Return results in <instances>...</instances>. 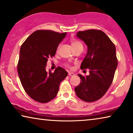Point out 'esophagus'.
<instances>
[{"instance_id": "1", "label": "esophagus", "mask_w": 133, "mask_h": 133, "mask_svg": "<svg viewBox=\"0 0 133 133\" xmlns=\"http://www.w3.org/2000/svg\"><path fill=\"white\" fill-rule=\"evenodd\" d=\"M68 75H69V76H74L75 74L73 72H68Z\"/></svg>"}]
</instances>
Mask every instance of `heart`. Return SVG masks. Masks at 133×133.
<instances>
[{"mask_svg": "<svg viewBox=\"0 0 133 133\" xmlns=\"http://www.w3.org/2000/svg\"><path fill=\"white\" fill-rule=\"evenodd\" d=\"M71 46H72V48L74 50H76L77 49H78L79 48H81V47H83V44H81V43L80 42H79V41L77 39H71ZM60 48V46H58V49H57V52L59 50V49ZM65 66H66V67H70V66H69V65L68 64H66L65 65Z\"/></svg>", "mask_w": 133, "mask_h": 133, "instance_id": "obj_1", "label": "heart"}]
</instances>
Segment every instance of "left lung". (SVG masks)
I'll return each instance as SVG.
<instances>
[{"label":"left lung","mask_w":133,"mask_h":133,"mask_svg":"<svg viewBox=\"0 0 133 133\" xmlns=\"http://www.w3.org/2000/svg\"><path fill=\"white\" fill-rule=\"evenodd\" d=\"M77 36L87 46V55L80 68H89L90 75H78L81 83L75 88V91L82 101L93 102L103 96L113 81L118 65L115 46L99 30L78 31Z\"/></svg>","instance_id":"left-lung-1"}]
</instances>
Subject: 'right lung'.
<instances>
[{"label":"right lung","instance_id":"obj_1","mask_svg":"<svg viewBox=\"0 0 133 133\" xmlns=\"http://www.w3.org/2000/svg\"><path fill=\"white\" fill-rule=\"evenodd\" d=\"M66 34L37 30L21 46L18 74L24 90L35 101L44 103L54 99L58 94L61 82L68 75L65 69L60 66L55 69L54 72L46 71L48 59L55 56Z\"/></svg>","mask_w":133,"mask_h":133}]
</instances>
